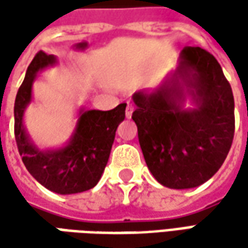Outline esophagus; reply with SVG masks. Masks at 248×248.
<instances>
[{
    "label": "esophagus",
    "instance_id": "esophagus-1",
    "mask_svg": "<svg viewBox=\"0 0 248 248\" xmlns=\"http://www.w3.org/2000/svg\"><path fill=\"white\" fill-rule=\"evenodd\" d=\"M132 113H134V106L128 103V105H127V109H125V117H127V119H131Z\"/></svg>",
    "mask_w": 248,
    "mask_h": 248
}]
</instances>
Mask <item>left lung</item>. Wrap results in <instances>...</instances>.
I'll list each match as a JSON object with an SVG mask.
<instances>
[{
	"label": "left lung",
	"mask_w": 248,
	"mask_h": 248,
	"mask_svg": "<svg viewBox=\"0 0 248 248\" xmlns=\"http://www.w3.org/2000/svg\"><path fill=\"white\" fill-rule=\"evenodd\" d=\"M190 97L193 108H185ZM132 120L149 171L170 189H190L221 168L234 135V99L221 64L185 46L175 72L153 91H138Z\"/></svg>",
	"instance_id": "8db88e82"
}]
</instances>
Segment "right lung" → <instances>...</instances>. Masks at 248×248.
<instances>
[{"label":"right lung","mask_w":248,"mask_h":248,"mask_svg":"<svg viewBox=\"0 0 248 248\" xmlns=\"http://www.w3.org/2000/svg\"><path fill=\"white\" fill-rule=\"evenodd\" d=\"M56 63V56L40 51L29 64L15 99V139L24 166L33 178L55 193L74 195L90 190L99 182L117 127L125 119L127 103H120L108 111L81 108L76 128L63 148H37L24 128V111L33 99V82L38 72Z\"/></svg>","instance_id":"right-lung-1"}]
</instances>
